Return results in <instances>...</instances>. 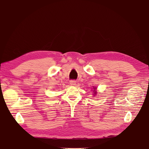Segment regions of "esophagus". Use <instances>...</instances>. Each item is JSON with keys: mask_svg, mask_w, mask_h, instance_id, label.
<instances>
[{"mask_svg": "<svg viewBox=\"0 0 149 149\" xmlns=\"http://www.w3.org/2000/svg\"><path fill=\"white\" fill-rule=\"evenodd\" d=\"M70 84L71 86H75V84H76V81H74V80H71V81L70 82Z\"/></svg>", "mask_w": 149, "mask_h": 149, "instance_id": "esophagus-1", "label": "esophagus"}]
</instances>
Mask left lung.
<instances>
[{"label":"left lung","mask_w":149,"mask_h":149,"mask_svg":"<svg viewBox=\"0 0 149 149\" xmlns=\"http://www.w3.org/2000/svg\"><path fill=\"white\" fill-rule=\"evenodd\" d=\"M94 89V90H93V91H94V95H96L97 94V91H96V88H93Z\"/></svg>","instance_id":"1"}]
</instances>
